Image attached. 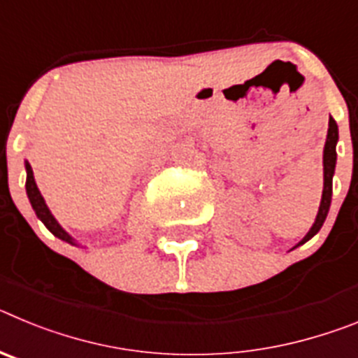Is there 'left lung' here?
<instances>
[{"label": "left lung", "instance_id": "8db88e82", "mask_svg": "<svg viewBox=\"0 0 358 358\" xmlns=\"http://www.w3.org/2000/svg\"><path fill=\"white\" fill-rule=\"evenodd\" d=\"M339 141V127L335 120L330 116V122H328V134H327V143H324V152H322V166H324V186H322V197L321 204H319L317 217H315L314 226L310 227V231L305 235V238L297 245L308 242L314 235H317V231L321 229L324 220H327L328 210H330V202H331V179H334L335 172V161H337V152H335V145ZM296 245V248H297Z\"/></svg>", "mask_w": 358, "mask_h": 358}]
</instances>
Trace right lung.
<instances>
[{
  "mask_svg": "<svg viewBox=\"0 0 358 358\" xmlns=\"http://www.w3.org/2000/svg\"><path fill=\"white\" fill-rule=\"evenodd\" d=\"M24 169H27V195H28V199H30V204H31V208H34V211H36L37 218H41V222L48 227V229L52 231L57 238H61V240H64V242L77 245V243H75V240H73L71 236H69L68 233L62 229L61 224L57 222L55 217L52 215V211H50L48 206H46V202H44L43 195H41L39 188H37L36 179H34V172H31V166L28 164V161L24 163Z\"/></svg>",
  "mask_w": 358,
  "mask_h": 358,
  "instance_id": "1",
  "label": "right lung"
}]
</instances>
